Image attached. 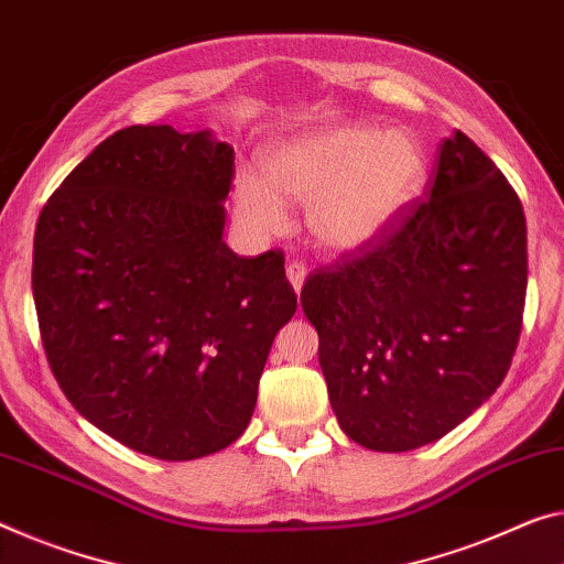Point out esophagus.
<instances>
[{"instance_id":"1","label":"esophagus","mask_w":564,"mask_h":564,"mask_svg":"<svg viewBox=\"0 0 564 564\" xmlns=\"http://www.w3.org/2000/svg\"><path fill=\"white\" fill-rule=\"evenodd\" d=\"M288 280H290V284L294 288V292L300 294V290H302V284H305V276H307V267H305V262H300V259H294V262H290L288 264Z\"/></svg>"}]
</instances>
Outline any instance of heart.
<instances>
[{"label": "heart", "instance_id": "b5f03b06", "mask_svg": "<svg viewBox=\"0 0 564 564\" xmlns=\"http://www.w3.org/2000/svg\"><path fill=\"white\" fill-rule=\"evenodd\" d=\"M429 159L409 131L330 126L276 143L264 178L237 176V214L249 229H284L282 202L305 206L310 239L327 252H352L378 239L426 184Z\"/></svg>", "mask_w": 564, "mask_h": 564}]
</instances>
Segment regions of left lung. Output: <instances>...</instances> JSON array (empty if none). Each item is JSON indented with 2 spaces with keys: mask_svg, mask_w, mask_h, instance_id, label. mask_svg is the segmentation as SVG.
Segmentation results:
<instances>
[{
  "mask_svg": "<svg viewBox=\"0 0 564 564\" xmlns=\"http://www.w3.org/2000/svg\"><path fill=\"white\" fill-rule=\"evenodd\" d=\"M524 294L522 202L456 131L438 145L426 198L302 288L340 429L393 454L446 436L505 380Z\"/></svg>",
  "mask_w": 564,
  "mask_h": 564,
  "instance_id": "left-lung-1",
  "label": "left lung"
}]
</instances>
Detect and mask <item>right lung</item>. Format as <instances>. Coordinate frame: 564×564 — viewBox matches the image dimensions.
Returning a JSON list of instances; mask_svg holds the SVG:
<instances>
[{
  "label": "right lung",
  "mask_w": 564,
  "mask_h": 564,
  "mask_svg": "<svg viewBox=\"0 0 564 564\" xmlns=\"http://www.w3.org/2000/svg\"><path fill=\"white\" fill-rule=\"evenodd\" d=\"M231 145L131 126L70 171L34 229L32 294L77 413L166 462L221 452L252 419L274 335L297 310L280 249L224 245Z\"/></svg>",
  "instance_id": "add662e5"
}]
</instances>
